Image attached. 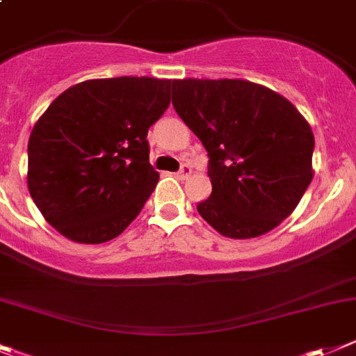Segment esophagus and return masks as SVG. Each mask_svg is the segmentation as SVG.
Returning <instances> with one entry per match:
<instances>
[{
    "label": "esophagus",
    "instance_id": "esophagus-1",
    "mask_svg": "<svg viewBox=\"0 0 356 356\" xmlns=\"http://www.w3.org/2000/svg\"><path fill=\"white\" fill-rule=\"evenodd\" d=\"M191 175V166L188 165V163H184V165H181V170L177 172V177L179 179H188Z\"/></svg>",
    "mask_w": 356,
    "mask_h": 356
}]
</instances>
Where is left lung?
<instances>
[{
  "mask_svg": "<svg viewBox=\"0 0 356 356\" xmlns=\"http://www.w3.org/2000/svg\"><path fill=\"white\" fill-rule=\"evenodd\" d=\"M172 104L209 157L204 220L227 238L285 220L314 177V132L301 113L272 89L231 79L174 80Z\"/></svg>",
  "mask_w": 356,
  "mask_h": 356,
  "instance_id": "obj_1",
  "label": "left lung"
}]
</instances>
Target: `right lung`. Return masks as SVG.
I'll list each match as a JSON object with an SVG mask.
<instances>
[{
  "label": "right lung",
  "instance_id": "1",
  "mask_svg": "<svg viewBox=\"0 0 356 356\" xmlns=\"http://www.w3.org/2000/svg\"><path fill=\"white\" fill-rule=\"evenodd\" d=\"M172 80H86L51 102L29 141V190L49 225L79 243L109 242L159 181L148 129L170 105Z\"/></svg>",
  "mask_w": 356,
  "mask_h": 356
}]
</instances>
